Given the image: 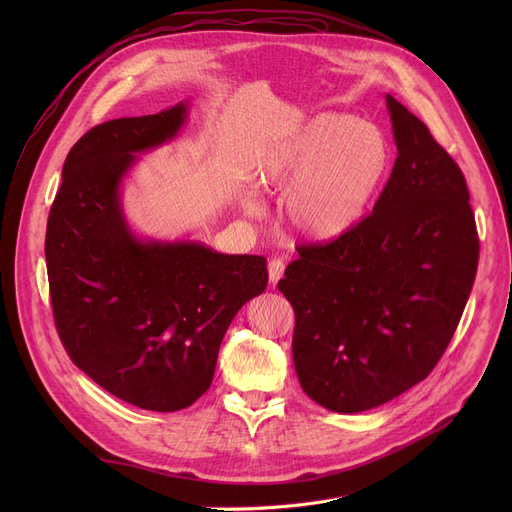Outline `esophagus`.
I'll use <instances>...</instances> for the list:
<instances>
[{"instance_id": "34e87169", "label": "esophagus", "mask_w": 512, "mask_h": 512, "mask_svg": "<svg viewBox=\"0 0 512 512\" xmlns=\"http://www.w3.org/2000/svg\"><path fill=\"white\" fill-rule=\"evenodd\" d=\"M284 267H286V263L282 259H272L270 263H267V272H270V282L272 284L280 282V278L284 276Z\"/></svg>"}]
</instances>
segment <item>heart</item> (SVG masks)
I'll list each match as a JSON object with an SVG mask.
<instances>
[{"mask_svg": "<svg viewBox=\"0 0 512 512\" xmlns=\"http://www.w3.org/2000/svg\"><path fill=\"white\" fill-rule=\"evenodd\" d=\"M390 137L351 114L321 112L267 147L255 180L267 193L284 195V218L299 238L315 245L353 232L380 197L392 172ZM261 215L255 195L242 201Z\"/></svg>", "mask_w": 512, "mask_h": 512, "instance_id": "1", "label": "heart"}]
</instances>
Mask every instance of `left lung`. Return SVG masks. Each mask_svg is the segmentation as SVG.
Masks as SVG:
<instances>
[{
    "mask_svg": "<svg viewBox=\"0 0 512 512\" xmlns=\"http://www.w3.org/2000/svg\"><path fill=\"white\" fill-rule=\"evenodd\" d=\"M398 149L373 213L340 240L303 247L278 282L297 324L305 394L361 413L436 367L473 288L479 240L461 168L427 126L386 95Z\"/></svg>",
    "mask_w": 512,
    "mask_h": 512,
    "instance_id": "left-lung-1",
    "label": "left lung"
}]
</instances>
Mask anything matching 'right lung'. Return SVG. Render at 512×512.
<instances>
[{"mask_svg":"<svg viewBox=\"0 0 512 512\" xmlns=\"http://www.w3.org/2000/svg\"><path fill=\"white\" fill-rule=\"evenodd\" d=\"M186 118L180 101L91 128L64 161L45 236L53 319L70 359L110 394L159 413L207 392L234 315L267 286L261 255L143 238L126 220V176Z\"/></svg>","mask_w":512,"mask_h":512,"instance_id":"1","label":"right lung"}]
</instances>
